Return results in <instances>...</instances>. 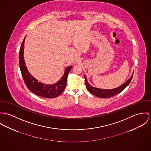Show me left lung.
Listing matches in <instances>:
<instances>
[{
    "label": "left lung",
    "mask_w": 151,
    "mask_h": 151,
    "mask_svg": "<svg viewBox=\"0 0 151 151\" xmlns=\"http://www.w3.org/2000/svg\"><path fill=\"white\" fill-rule=\"evenodd\" d=\"M133 73L132 74L131 77L124 83L123 84L120 86L116 87L115 88L109 89V90L101 89V88L93 87L87 82L86 75H84V79H85V84L86 86V88L90 93H91L92 94H93L94 96L97 97L106 99V98H110L113 96H115L119 93H120L121 91H122L131 82V81L132 80V78H133Z\"/></svg>",
    "instance_id": "8db88e82"
}]
</instances>
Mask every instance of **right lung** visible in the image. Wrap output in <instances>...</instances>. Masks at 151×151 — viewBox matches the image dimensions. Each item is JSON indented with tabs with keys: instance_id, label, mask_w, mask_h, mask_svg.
Wrapping results in <instances>:
<instances>
[{
	"instance_id": "add662e5",
	"label": "right lung",
	"mask_w": 151,
	"mask_h": 151,
	"mask_svg": "<svg viewBox=\"0 0 151 151\" xmlns=\"http://www.w3.org/2000/svg\"><path fill=\"white\" fill-rule=\"evenodd\" d=\"M25 37H24L20 47L19 52V60L20 70L26 86L35 94L42 97L53 99L58 97L64 91L66 87L68 75L72 66H69L65 68L63 76L61 78V80H60L56 83L45 84L41 82H39L38 81L34 78L28 72L24 61V49Z\"/></svg>"
}]
</instances>
